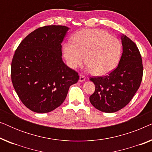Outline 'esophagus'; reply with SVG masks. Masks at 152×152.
<instances>
[{
	"mask_svg": "<svg viewBox=\"0 0 152 152\" xmlns=\"http://www.w3.org/2000/svg\"><path fill=\"white\" fill-rule=\"evenodd\" d=\"M85 80H86V77H85V76L82 75H80V80H79V81H80V82H84Z\"/></svg>",
	"mask_w": 152,
	"mask_h": 152,
	"instance_id": "obj_1",
	"label": "esophagus"
}]
</instances>
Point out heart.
Returning a JSON list of instances; mask_svg holds the SVG:
<instances>
[{
  "label": "heart",
  "instance_id": "obj_1",
  "mask_svg": "<svg viewBox=\"0 0 152 152\" xmlns=\"http://www.w3.org/2000/svg\"><path fill=\"white\" fill-rule=\"evenodd\" d=\"M72 42L64 43L63 55L71 68L84 61L93 75L109 74L119 64L122 44L119 39L100 29H86L76 33Z\"/></svg>",
  "mask_w": 152,
  "mask_h": 152
}]
</instances>
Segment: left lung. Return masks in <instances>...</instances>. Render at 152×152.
Segmentation results:
<instances>
[{"label": "left lung", "instance_id": "1", "mask_svg": "<svg viewBox=\"0 0 152 152\" xmlns=\"http://www.w3.org/2000/svg\"><path fill=\"white\" fill-rule=\"evenodd\" d=\"M122 54L118 67L108 75L90 79L95 86L89 99L95 109L113 113L129 103L142 82V58L136 45L121 36Z\"/></svg>", "mask_w": 152, "mask_h": 152}]
</instances>
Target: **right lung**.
Wrapping results in <instances>:
<instances>
[{"mask_svg":"<svg viewBox=\"0 0 152 152\" xmlns=\"http://www.w3.org/2000/svg\"><path fill=\"white\" fill-rule=\"evenodd\" d=\"M69 28L48 26L29 34L12 59L13 86L23 104L31 111L48 113L59 107L68 89L80 76L64 64L61 43Z\"/></svg>","mask_w":152,"mask_h":152,"instance_id":"right-lung-1","label":"right lung"}]
</instances>
